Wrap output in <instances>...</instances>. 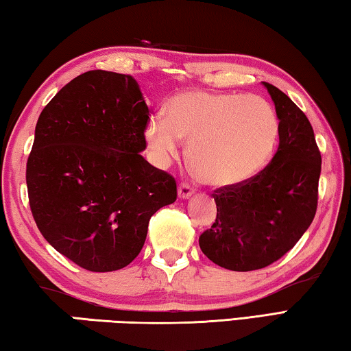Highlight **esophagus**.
Here are the masks:
<instances>
[{"mask_svg": "<svg viewBox=\"0 0 351 351\" xmlns=\"http://www.w3.org/2000/svg\"><path fill=\"white\" fill-rule=\"evenodd\" d=\"M192 193H193V187L187 182H181L180 187H178V197H180L181 199L192 197Z\"/></svg>", "mask_w": 351, "mask_h": 351, "instance_id": "1", "label": "esophagus"}]
</instances>
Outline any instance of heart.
I'll return each instance as SVG.
<instances>
[{
	"instance_id": "heart-1",
	"label": "heart",
	"mask_w": 351,
	"mask_h": 351,
	"mask_svg": "<svg viewBox=\"0 0 351 351\" xmlns=\"http://www.w3.org/2000/svg\"><path fill=\"white\" fill-rule=\"evenodd\" d=\"M278 116L268 100L235 93L187 91L152 116L145 141L156 164L167 165L189 141L187 154L201 180L230 187L251 180L276 150Z\"/></svg>"
}]
</instances>
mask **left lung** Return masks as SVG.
I'll use <instances>...</instances> for the list:
<instances>
[{
	"label": "left lung",
	"mask_w": 351,
	"mask_h": 351,
	"mask_svg": "<svg viewBox=\"0 0 351 351\" xmlns=\"http://www.w3.org/2000/svg\"><path fill=\"white\" fill-rule=\"evenodd\" d=\"M278 116V148L266 167L213 193L217 219L199 237L201 251L230 271L261 269L282 258L310 228L317 209L320 152L305 112L263 82Z\"/></svg>",
	"instance_id": "1"
}]
</instances>
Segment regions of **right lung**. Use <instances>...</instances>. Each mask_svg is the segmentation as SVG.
I'll return each mask as SVG.
<instances>
[{"mask_svg": "<svg viewBox=\"0 0 351 351\" xmlns=\"http://www.w3.org/2000/svg\"><path fill=\"white\" fill-rule=\"evenodd\" d=\"M150 111L132 75L88 71L45 106L26 165L29 206L41 235L93 272L138 257L148 221L176 201V181L148 164Z\"/></svg>", "mask_w": 351, "mask_h": 351, "instance_id": "add662e5", "label": "right lung"}]
</instances>
